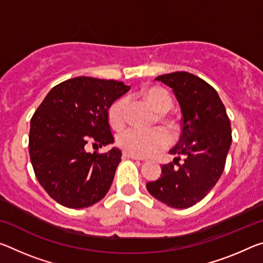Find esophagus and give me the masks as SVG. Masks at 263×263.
I'll return each mask as SVG.
<instances>
[{
  "label": "esophagus",
  "mask_w": 263,
  "mask_h": 263,
  "mask_svg": "<svg viewBox=\"0 0 263 263\" xmlns=\"http://www.w3.org/2000/svg\"><path fill=\"white\" fill-rule=\"evenodd\" d=\"M123 157L125 158H130V159H135V160H143V158H140L138 156H135V154H130L126 152H123Z\"/></svg>",
  "instance_id": "esophagus-1"
}]
</instances>
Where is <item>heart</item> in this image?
<instances>
[{
  "label": "heart",
  "mask_w": 263,
  "mask_h": 263,
  "mask_svg": "<svg viewBox=\"0 0 263 263\" xmlns=\"http://www.w3.org/2000/svg\"><path fill=\"white\" fill-rule=\"evenodd\" d=\"M145 98L152 107L159 114H165L172 107V98L170 93L160 87H151L145 91ZM127 98L122 97L112 104L107 111L109 122L115 127H120L125 122V111L127 107ZM168 127H173L174 123L168 118H162ZM170 135L164 128L157 127L151 130H141L137 127H128L118 133L117 144L124 152L138 157L152 156L168 146Z\"/></svg>",
  "instance_id": "1"
}]
</instances>
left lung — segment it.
<instances>
[{
    "label": "left lung",
    "mask_w": 263,
    "mask_h": 263,
    "mask_svg": "<svg viewBox=\"0 0 263 263\" xmlns=\"http://www.w3.org/2000/svg\"><path fill=\"white\" fill-rule=\"evenodd\" d=\"M172 89L182 114L181 135L161 165V176L147 191L173 208H189L206 197L223 172L232 143L231 122L218 92L203 79L186 71L158 76ZM183 157V162L178 160Z\"/></svg>",
    "instance_id": "obj_1"
}]
</instances>
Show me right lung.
I'll list each match as a JSON object with an SVG mask.
<instances>
[{
    "label": "right lung",
    "instance_id": "right-lung-1",
    "mask_svg": "<svg viewBox=\"0 0 263 263\" xmlns=\"http://www.w3.org/2000/svg\"><path fill=\"white\" fill-rule=\"evenodd\" d=\"M128 90L123 82L74 77L53 86L37 107L29 154L37 180L58 203L85 208L110 190L122 151L89 153L85 146L114 143L107 111Z\"/></svg>",
    "mask_w": 263,
    "mask_h": 263
}]
</instances>
